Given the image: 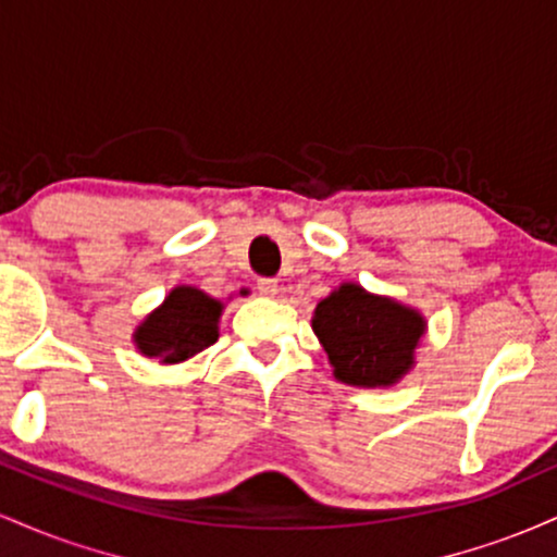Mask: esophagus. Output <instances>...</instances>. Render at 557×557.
<instances>
[{
  "label": "esophagus",
  "mask_w": 557,
  "mask_h": 557,
  "mask_svg": "<svg viewBox=\"0 0 557 557\" xmlns=\"http://www.w3.org/2000/svg\"><path fill=\"white\" fill-rule=\"evenodd\" d=\"M257 287H259L261 296H270V298L277 296V280L274 277H259Z\"/></svg>",
  "instance_id": "1"
}]
</instances>
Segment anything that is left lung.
Wrapping results in <instances>:
<instances>
[{
	"label": "left lung",
	"mask_w": 557,
	"mask_h": 557,
	"mask_svg": "<svg viewBox=\"0 0 557 557\" xmlns=\"http://www.w3.org/2000/svg\"><path fill=\"white\" fill-rule=\"evenodd\" d=\"M311 324L337 380L359 387L398 382L411 369L413 348L424 335L417 311L348 283L317 306Z\"/></svg>",
	"instance_id": "left-lung-1"
}]
</instances>
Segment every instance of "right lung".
Returning a JSON list of instances; mask_svg holds the SVG:
<instances>
[{"mask_svg":"<svg viewBox=\"0 0 557 557\" xmlns=\"http://www.w3.org/2000/svg\"><path fill=\"white\" fill-rule=\"evenodd\" d=\"M222 304L196 287H175L162 309L146 319L136 332L140 354L177 363L201 354L216 341V319Z\"/></svg>","mask_w":557,"mask_h":557,"instance_id":"right-lung-1","label":"right lung"}]
</instances>
